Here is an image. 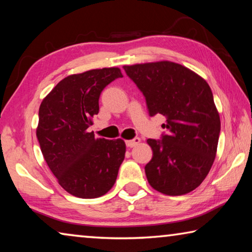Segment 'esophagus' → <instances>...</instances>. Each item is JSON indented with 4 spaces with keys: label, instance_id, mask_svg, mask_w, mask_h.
Wrapping results in <instances>:
<instances>
[{
    "label": "esophagus",
    "instance_id": "34e87169",
    "mask_svg": "<svg viewBox=\"0 0 252 252\" xmlns=\"http://www.w3.org/2000/svg\"><path fill=\"white\" fill-rule=\"evenodd\" d=\"M139 142H140V138H133L132 140H126V147H129V148H133V147L137 146Z\"/></svg>",
    "mask_w": 252,
    "mask_h": 252
}]
</instances>
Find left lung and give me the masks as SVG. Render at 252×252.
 Wrapping results in <instances>:
<instances>
[{"label": "left lung", "mask_w": 252, "mask_h": 252, "mask_svg": "<svg viewBox=\"0 0 252 252\" xmlns=\"http://www.w3.org/2000/svg\"><path fill=\"white\" fill-rule=\"evenodd\" d=\"M146 97L150 117H166L167 133L148 139L153 158L145 167L153 189L177 196L194 190L217 156L221 122L204 78L173 62L123 66Z\"/></svg>", "instance_id": "8db88e82"}]
</instances>
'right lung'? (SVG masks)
Listing matches in <instances>:
<instances>
[{
  "instance_id": "1",
  "label": "right lung",
  "mask_w": 252,
  "mask_h": 252,
  "mask_svg": "<svg viewBox=\"0 0 252 252\" xmlns=\"http://www.w3.org/2000/svg\"><path fill=\"white\" fill-rule=\"evenodd\" d=\"M123 77L118 67L67 76L42 99L37 138L43 158L63 189L79 198L106 194L125 159L122 139L106 140L89 132L98 113L102 91Z\"/></svg>"
}]
</instances>
